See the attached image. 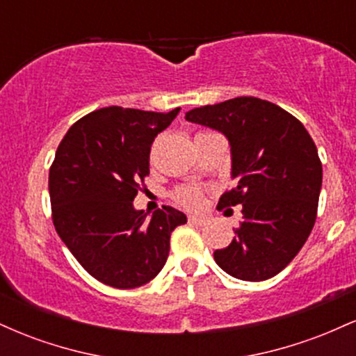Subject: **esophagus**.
<instances>
[{"label": "esophagus", "mask_w": 356, "mask_h": 356, "mask_svg": "<svg viewBox=\"0 0 356 356\" xmlns=\"http://www.w3.org/2000/svg\"><path fill=\"white\" fill-rule=\"evenodd\" d=\"M189 222L195 224V226H204V224H207V218L206 216H189Z\"/></svg>", "instance_id": "obj_1"}]
</instances>
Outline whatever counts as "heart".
<instances>
[{
  "mask_svg": "<svg viewBox=\"0 0 356 356\" xmlns=\"http://www.w3.org/2000/svg\"><path fill=\"white\" fill-rule=\"evenodd\" d=\"M175 199L186 207H199L202 202V194L197 187H182L175 194Z\"/></svg>",
  "mask_w": 356,
  "mask_h": 356,
  "instance_id": "1",
  "label": "heart"
}]
</instances>
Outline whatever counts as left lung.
Wrapping results in <instances>:
<instances>
[{
  "label": "left lung",
  "mask_w": 356,
  "mask_h": 356,
  "mask_svg": "<svg viewBox=\"0 0 356 356\" xmlns=\"http://www.w3.org/2000/svg\"><path fill=\"white\" fill-rule=\"evenodd\" d=\"M186 120L218 130L231 147L236 187L218 207L243 206L227 248L214 252L220 269L243 281L283 271L314 226L323 169L316 145L298 118L271 102L238 97L194 108Z\"/></svg>",
  "instance_id": "left-lung-1"
}]
</instances>
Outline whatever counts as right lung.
<instances>
[{
  "label": "right lung",
  "instance_id": "right-lung-1",
  "mask_svg": "<svg viewBox=\"0 0 356 356\" xmlns=\"http://www.w3.org/2000/svg\"><path fill=\"white\" fill-rule=\"evenodd\" d=\"M181 108L167 113L105 107L70 127L48 177L53 224L95 280L118 289L149 283L164 268L170 232L186 214L134 207L149 175L150 145Z\"/></svg>",
  "mask_w": 356,
  "mask_h": 356
}]
</instances>
